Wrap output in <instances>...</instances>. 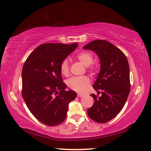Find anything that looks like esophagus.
Wrapping results in <instances>:
<instances>
[{
    "instance_id": "1",
    "label": "esophagus",
    "mask_w": 151,
    "mask_h": 151,
    "mask_svg": "<svg viewBox=\"0 0 151 151\" xmlns=\"http://www.w3.org/2000/svg\"><path fill=\"white\" fill-rule=\"evenodd\" d=\"M77 95H78V97H84V94L80 93H78Z\"/></svg>"
}]
</instances>
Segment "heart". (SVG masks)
Here are the masks:
<instances>
[{
  "mask_svg": "<svg viewBox=\"0 0 151 151\" xmlns=\"http://www.w3.org/2000/svg\"><path fill=\"white\" fill-rule=\"evenodd\" d=\"M77 58L84 65L89 66L93 62V56L88 52H82L77 55ZM60 71L63 75L67 76L69 73V64L67 59L60 64ZM67 84L73 90L83 93L90 84V80L87 76H75L67 80Z\"/></svg>",
  "mask_w": 151,
  "mask_h": 151,
  "instance_id": "obj_1",
  "label": "heart"
}]
</instances>
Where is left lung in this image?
<instances>
[{
  "instance_id": "8db88e82",
  "label": "left lung",
  "mask_w": 151,
  "mask_h": 151,
  "mask_svg": "<svg viewBox=\"0 0 151 151\" xmlns=\"http://www.w3.org/2000/svg\"><path fill=\"white\" fill-rule=\"evenodd\" d=\"M84 49L94 51L101 62L100 72L93 87L98 93L101 89V95H91L95 102L93 106L88 109V114L97 123H106L119 114L129 97V62L119 49L106 40L93 41Z\"/></svg>"
}]
</instances>
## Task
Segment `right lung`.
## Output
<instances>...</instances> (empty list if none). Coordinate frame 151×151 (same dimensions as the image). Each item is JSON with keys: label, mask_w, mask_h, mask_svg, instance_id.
Returning a JSON list of instances; mask_svg holds the SVG:
<instances>
[{"label": "right lung", "mask_w": 151, "mask_h": 151, "mask_svg": "<svg viewBox=\"0 0 151 151\" xmlns=\"http://www.w3.org/2000/svg\"><path fill=\"white\" fill-rule=\"evenodd\" d=\"M78 45L77 43L40 45L22 67V98L34 116L48 126L62 123L69 102L76 97L75 91L65 90L60 64Z\"/></svg>", "instance_id": "right-lung-1"}]
</instances>
